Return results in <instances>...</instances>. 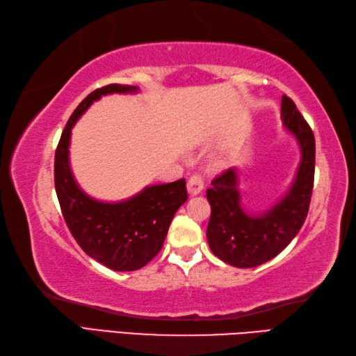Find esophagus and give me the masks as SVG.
Segmentation results:
<instances>
[{"label":"esophagus","instance_id":"1","mask_svg":"<svg viewBox=\"0 0 356 356\" xmlns=\"http://www.w3.org/2000/svg\"><path fill=\"white\" fill-rule=\"evenodd\" d=\"M188 193H190V196H196L202 190H204V179H202L199 174H193V176L188 179Z\"/></svg>","mask_w":356,"mask_h":356}]
</instances>
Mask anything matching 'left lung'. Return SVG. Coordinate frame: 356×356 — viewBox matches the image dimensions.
Returning <instances> with one entry per match:
<instances>
[{
    "mask_svg": "<svg viewBox=\"0 0 356 356\" xmlns=\"http://www.w3.org/2000/svg\"><path fill=\"white\" fill-rule=\"evenodd\" d=\"M281 115L285 129L301 148V163L287 194L268 211L247 214L241 205L238 168L214 177L207 190L211 205L208 243L219 259L233 267L252 268L273 259L293 241L307 218L315 179V136L287 95H282Z\"/></svg>",
    "mask_w": 356,
    "mask_h": 356,
    "instance_id": "obj_1",
    "label": "left lung"
}]
</instances>
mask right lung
<instances>
[{
	"mask_svg": "<svg viewBox=\"0 0 356 356\" xmlns=\"http://www.w3.org/2000/svg\"><path fill=\"white\" fill-rule=\"evenodd\" d=\"M137 90V86L114 83L90 92L69 117L55 151V191L67 228L83 252L115 271L145 267L163 247L174 214L188 199L185 179L146 186L131 199L113 204L89 197L75 182L69 165L75 122L102 95Z\"/></svg>",
	"mask_w": 356,
	"mask_h": 356,
	"instance_id": "add662e5",
	"label": "right lung"
}]
</instances>
